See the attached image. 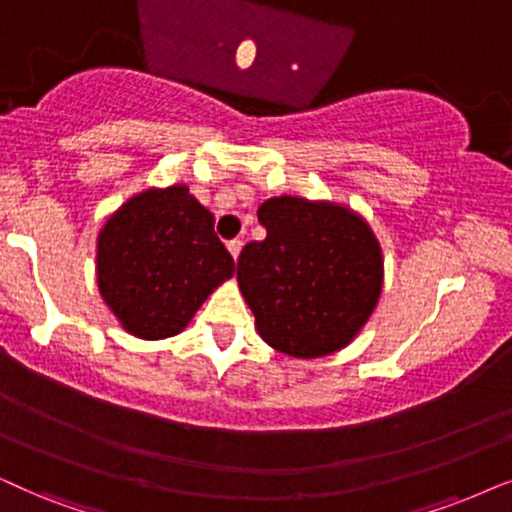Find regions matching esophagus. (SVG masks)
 <instances>
[{"label":"esophagus","instance_id":"obj_1","mask_svg":"<svg viewBox=\"0 0 512 512\" xmlns=\"http://www.w3.org/2000/svg\"><path fill=\"white\" fill-rule=\"evenodd\" d=\"M228 251L232 254V258L240 256V251H242V240H240V237H235V240L228 242Z\"/></svg>","mask_w":512,"mask_h":512}]
</instances>
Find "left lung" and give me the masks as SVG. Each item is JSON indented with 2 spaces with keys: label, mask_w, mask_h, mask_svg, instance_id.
Masks as SVG:
<instances>
[{
  "label": "left lung",
  "mask_w": 512,
  "mask_h": 512,
  "mask_svg": "<svg viewBox=\"0 0 512 512\" xmlns=\"http://www.w3.org/2000/svg\"><path fill=\"white\" fill-rule=\"evenodd\" d=\"M265 240L244 244L237 282L258 334L291 357H322L353 341L383 284L369 225L336 204L272 197L258 209Z\"/></svg>",
  "instance_id": "left-lung-1"
}]
</instances>
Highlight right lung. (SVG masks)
I'll return each instance as SVG.
<instances>
[{
	"label": "right lung",
	"instance_id": "obj_1",
	"mask_svg": "<svg viewBox=\"0 0 512 512\" xmlns=\"http://www.w3.org/2000/svg\"><path fill=\"white\" fill-rule=\"evenodd\" d=\"M235 272L209 214L185 185L124 204L98 237V289L126 331L167 338Z\"/></svg>",
	"mask_w": 512,
	"mask_h": 512
}]
</instances>
